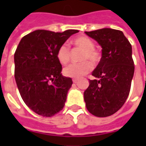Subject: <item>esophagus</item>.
I'll use <instances>...</instances> for the list:
<instances>
[{"instance_id": "obj_1", "label": "esophagus", "mask_w": 146, "mask_h": 146, "mask_svg": "<svg viewBox=\"0 0 146 146\" xmlns=\"http://www.w3.org/2000/svg\"><path fill=\"white\" fill-rule=\"evenodd\" d=\"M72 81H73V83H75V84H76V83L78 82V80H77V79H73V80H72Z\"/></svg>"}]
</instances>
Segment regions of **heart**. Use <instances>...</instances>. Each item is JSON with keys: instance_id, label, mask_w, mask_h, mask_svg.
<instances>
[{"instance_id": "heart-1", "label": "heart", "mask_w": 146, "mask_h": 146, "mask_svg": "<svg viewBox=\"0 0 146 146\" xmlns=\"http://www.w3.org/2000/svg\"><path fill=\"white\" fill-rule=\"evenodd\" d=\"M72 44L76 48H80L83 50L80 57V60L83 61L80 63H74L66 66L63 70L65 76L70 78L79 79L82 76H85L89 71L93 69V64L91 62L87 61L90 59L93 62H97L100 59L99 53L94 49V43L93 41L85 36L76 37L72 40ZM57 58L62 65L67 64L70 58V51L69 47L66 44H62L57 51ZM86 60V61H84Z\"/></svg>"}]
</instances>
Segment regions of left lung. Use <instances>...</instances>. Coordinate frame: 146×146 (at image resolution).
<instances>
[{
    "instance_id": "left-lung-1",
    "label": "left lung",
    "mask_w": 146,
    "mask_h": 146,
    "mask_svg": "<svg viewBox=\"0 0 146 146\" xmlns=\"http://www.w3.org/2000/svg\"><path fill=\"white\" fill-rule=\"evenodd\" d=\"M102 47V58L92 72L84 93L88 110L97 117H107L123 106L134 75L132 45L123 33L111 28L85 31Z\"/></svg>"
}]
</instances>
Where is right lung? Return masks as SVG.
Listing matches in <instances>:
<instances>
[{"mask_svg": "<svg viewBox=\"0 0 146 146\" xmlns=\"http://www.w3.org/2000/svg\"><path fill=\"white\" fill-rule=\"evenodd\" d=\"M77 32L36 30L23 37L17 47L15 81L23 102L38 115L51 117L63 109L73 82L71 78L62 75L57 51Z\"/></svg>", "mask_w": 146, "mask_h": 146, "instance_id": "add662e5", "label": "right lung"}]
</instances>
